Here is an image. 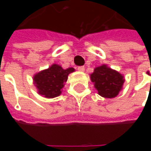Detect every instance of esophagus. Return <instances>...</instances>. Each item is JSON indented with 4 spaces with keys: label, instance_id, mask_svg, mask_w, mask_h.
Wrapping results in <instances>:
<instances>
[{
    "label": "esophagus",
    "instance_id": "obj_1",
    "mask_svg": "<svg viewBox=\"0 0 151 151\" xmlns=\"http://www.w3.org/2000/svg\"><path fill=\"white\" fill-rule=\"evenodd\" d=\"M78 70L79 72H84V71H85V67H84V66H78Z\"/></svg>",
    "mask_w": 151,
    "mask_h": 151
}]
</instances>
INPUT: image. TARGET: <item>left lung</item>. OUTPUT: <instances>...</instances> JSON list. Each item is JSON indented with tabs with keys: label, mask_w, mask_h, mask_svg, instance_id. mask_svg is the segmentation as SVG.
I'll list each match as a JSON object with an SVG mask.
<instances>
[{
	"label": "left lung",
	"mask_w": 151,
	"mask_h": 151,
	"mask_svg": "<svg viewBox=\"0 0 151 151\" xmlns=\"http://www.w3.org/2000/svg\"><path fill=\"white\" fill-rule=\"evenodd\" d=\"M91 80L94 83L99 94L104 98L115 97L124 83L122 74L105 65L94 69L91 74Z\"/></svg>",
	"instance_id": "1"
}]
</instances>
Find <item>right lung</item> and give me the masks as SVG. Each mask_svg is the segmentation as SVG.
I'll list each match as a JSON object with an SVG mask.
<instances>
[{
    "instance_id": "add662e5",
    "label": "right lung",
    "mask_w": 151,
    "mask_h": 151,
    "mask_svg": "<svg viewBox=\"0 0 151 151\" xmlns=\"http://www.w3.org/2000/svg\"><path fill=\"white\" fill-rule=\"evenodd\" d=\"M74 72L73 68L64 70L58 65H52L34 76V82L38 93L46 98H54L61 93L64 83L66 82L69 73Z\"/></svg>"
}]
</instances>
